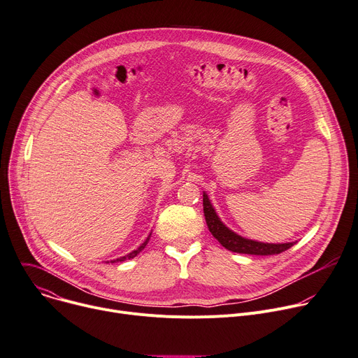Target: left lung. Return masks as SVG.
Instances as JSON below:
<instances>
[{
	"instance_id": "obj_1",
	"label": "left lung",
	"mask_w": 358,
	"mask_h": 358,
	"mask_svg": "<svg viewBox=\"0 0 358 358\" xmlns=\"http://www.w3.org/2000/svg\"><path fill=\"white\" fill-rule=\"evenodd\" d=\"M203 213L206 219V225L215 239L219 241L228 251L236 254H248V255H277L287 250H289L295 242H284V243H268L259 242L254 239L243 238L229 229L217 216L213 205L210 203L208 195L203 192Z\"/></svg>"
}]
</instances>
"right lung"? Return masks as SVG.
<instances>
[{"label":"right lung","instance_id":"1","mask_svg":"<svg viewBox=\"0 0 358 358\" xmlns=\"http://www.w3.org/2000/svg\"><path fill=\"white\" fill-rule=\"evenodd\" d=\"M150 235H152V232L149 234V236L145 239V242L139 246V248H137V250H134V251H131L130 254H127V255H124V257H120V258H117V259H112V261H107V262H122V261H126V259H131V258H134L137 254H139V252H142L143 250H145V246L148 245V242H149V239H150Z\"/></svg>","mask_w":358,"mask_h":358}]
</instances>
